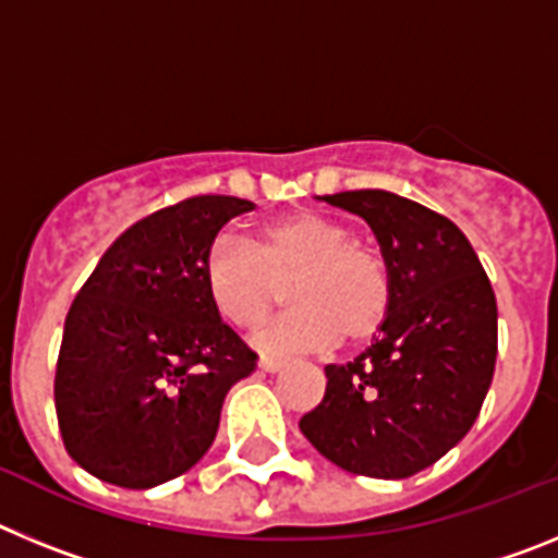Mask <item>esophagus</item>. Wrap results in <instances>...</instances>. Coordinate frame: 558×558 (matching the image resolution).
<instances>
[{
  "mask_svg": "<svg viewBox=\"0 0 558 558\" xmlns=\"http://www.w3.org/2000/svg\"><path fill=\"white\" fill-rule=\"evenodd\" d=\"M259 368H263L265 374L282 372V368H284V360H279V357H268V354H263V357H259Z\"/></svg>",
  "mask_w": 558,
  "mask_h": 558,
  "instance_id": "1",
  "label": "esophagus"
}]
</instances>
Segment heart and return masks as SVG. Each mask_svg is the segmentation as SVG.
<instances>
[{"instance_id": "1", "label": "heart", "mask_w": 558, "mask_h": 558, "mask_svg": "<svg viewBox=\"0 0 558 558\" xmlns=\"http://www.w3.org/2000/svg\"><path fill=\"white\" fill-rule=\"evenodd\" d=\"M282 282L293 307L263 332L270 352L327 349L338 338L363 343L391 313L388 259L374 245L352 240V229L327 211H284L251 240L220 234L204 256L206 295L236 329L265 322Z\"/></svg>"}]
</instances>
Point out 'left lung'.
<instances>
[{"mask_svg":"<svg viewBox=\"0 0 558 558\" xmlns=\"http://www.w3.org/2000/svg\"><path fill=\"white\" fill-rule=\"evenodd\" d=\"M324 201L372 226L393 302L372 347L327 366L322 405L299 427L352 475L399 481L427 470L475 425L497 357V302L475 248L452 220L386 190Z\"/></svg>","mask_w":558,"mask_h":558,"instance_id":"obj_1","label":"left lung"}]
</instances>
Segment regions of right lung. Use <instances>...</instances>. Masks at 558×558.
I'll list each match as a JSON object with an SVG mask.
<instances>
[{
    "label": "right lung",
    "instance_id": "add662e5",
    "mask_svg": "<svg viewBox=\"0 0 558 558\" xmlns=\"http://www.w3.org/2000/svg\"><path fill=\"white\" fill-rule=\"evenodd\" d=\"M234 195H192L122 231L69 307L56 368L66 452L88 475L150 489L192 470L218 436L220 408L256 354L223 324L204 256Z\"/></svg>",
    "mask_w": 558,
    "mask_h": 558
}]
</instances>
